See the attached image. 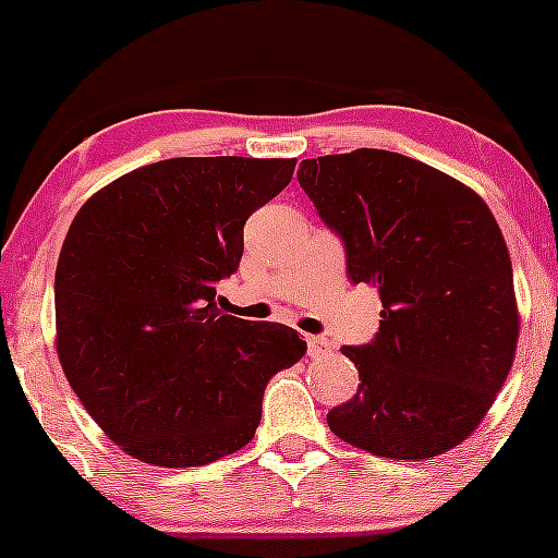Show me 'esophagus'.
Listing matches in <instances>:
<instances>
[{
	"mask_svg": "<svg viewBox=\"0 0 558 558\" xmlns=\"http://www.w3.org/2000/svg\"><path fill=\"white\" fill-rule=\"evenodd\" d=\"M332 351V343H329L327 338H308V356L311 359H322V356H327V353Z\"/></svg>",
	"mask_w": 558,
	"mask_h": 558,
	"instance_id": "1",
	"label": "esophagus"
}]
</instances>
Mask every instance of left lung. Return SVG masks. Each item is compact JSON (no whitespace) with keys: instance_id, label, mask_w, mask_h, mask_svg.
<instances>
[{"instance_id":"obj_1","label":"left lung","mask_w":558,"mask_h":558,"mask_svg":"<svg viewBox=\"0 0 558 558\" xmlns=\"http://www.w3.org/2000/svg\"><path fill=\"white\" fill-rule=\"evenodd\" d=\"M298 181L343 236L351 281L380 290V332L343 345L359 391L327 412L338 439L391 460L465 441L511 373L519 305L511 255L482 196L404 154L303 159Z\"/></svg>"}]
</instances>
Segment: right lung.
Here are the masks:
<instances>
[{
	"mask_svg": "<svg viewBox=\"0 0 558 558\" xmlns=\"http://www.w3.org/2000/svg\"><path fill=\"white\" fill-rule=\"evenodd\" d=\"M295 159L181 157L117 178L80 207L56 268L69 386L141 463L194 469L250 445L271 375L308 345L292 327L215 308L250 215Z\"/></svg>",
	"mask_w": 558,
	"mask_h": 558,
	"instance_id": "right-lung-1",
	"label": "right lung"
}]
</instances>
